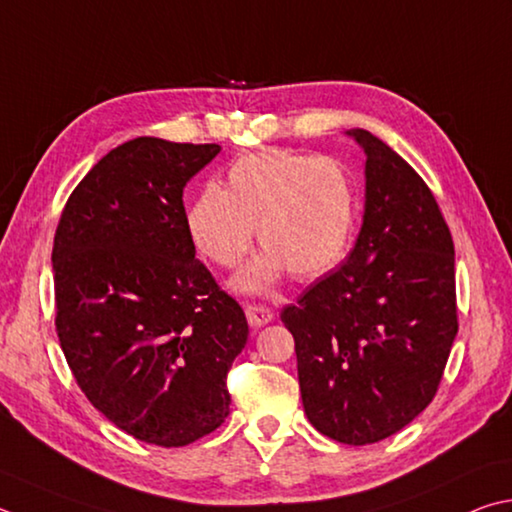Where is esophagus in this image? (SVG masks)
Masks as SVG:
<instances>
[{
	"label": "esophagus",
	"instance_id": "obj_1",
	"mask_svg": "<svg viewBox=\"0 0 512 512\" xmlns=\"http://www.w3.org/2000/svg\"><path fill=\"white\" fill-rule=\"evenodd\" d=\"M246 318H248V324L253 329H262L266 327L268 322H273L275 313L268 309V306H259V304H248L246 306Z\"/></svg>",
	"mask_w": 512,
	"mask_h": 512
}]
</instances>
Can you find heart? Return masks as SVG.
<instances>
[{
  "instance_id": "heart-1",
  "label": "heart",
  "mask_w": 512,
  "mask_h": 512,
  "mask_svg": "<svg viewBox=\"0 0 512 512\" xmlns=\"http://www.w3.org/2000/svg\"><path fill=\"white\" fill-rule=\"evenodd\" d=\"M356 224V190L338 161L266 150L241 156L226 190L208 183L185 212L194 248L230 268L257 228L264 246L232 280L239 293H264L286 273L300 282L331 271L347 253Z\"/></svg>"
}]
</instances>
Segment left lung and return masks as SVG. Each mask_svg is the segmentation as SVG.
Here are the masks:
<instances>
[{
	"mask_svg": "<svg viewBox=\"0 0 512 512\" xmlns=\"http://www.w3.org/2000/svg\"><path fill=\"white\" fill-rule=\"evenodd\" d=\"M365 212L349 257L282 311L306 418L347 445L383 441L432 403L457 338L454 244L434 194L367 129Z\"/></svg>",
	"mask_w": 512,
	"mask_h": 512,
	"instance_id": "left-lung-1",
	"label": "left lung"
}]
</instances>
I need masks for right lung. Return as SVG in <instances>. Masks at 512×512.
Wrapping results in <instances>:
<instances>
[{"instance_id":"right-lung-1","label":"right lung","mask_w":512,"mask_h":512,"mask_svg":"<svg viewBox=\"0 0 512 512\" xmlns=\"http://www.w3.org/2000/svg\"><path fill=\"white\" fill-rule=\"evenodd\" d=\"M221 147L141 136L111 150L62 210L55 329L89 403L134 439L181 448L226 421L241 306L194 257L183 188Z\"/></svg>"}]
</instances>
